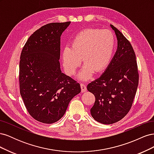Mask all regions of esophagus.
Returning a JSON list of instances; mask_svg holds the SVG:
<instances>
[{"label": "esophagus", "instance_id": "esophagus-1", "mask_svg": "<svg viewBox=\"0 0 154 154\" xmlns=\"http://www.w3.org/2000/svg\"><path fill=\"white\" fill-rule=\"evenodd\" d=\"M80 87H81V89H82V92H85L87 91V87L85 85V84L84 83H80Z\"/></svg>", "mask_w": 154, "mask_h": 154}]
</instances>
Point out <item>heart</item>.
Wrapping results in <instances>:
<instances>
[{"instance_id": "b5f03b06", "label": "heart", "mask_w": 154, "mask_h": 154, "mask_svg": "<svg viewBox=\"0 0 154 154\" xmlns=\"http://www.w3.org/2000/svg\"><path fill=\"white\" fill-rule=\"evenodd\" d=\"M115 39L110 30L86 29L80 31L71 42V48L65 47L62 51V61L65 71L74 75L82 63L85 65L78 77L89 79L95 71H103L109 66L113 55Z\"/></svg>"}]
</instances>
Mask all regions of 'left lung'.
<instances>
[{
	"label": "left lung",
	"mask_w": 154,
	"mask_h": 154,
	"mask_svg": "<svg viewBox=\"0 0 154 154\" xmlns=\"http://www.w3.org/2000/svg\"><path fill=\"white\" fill-rule=\"evenodd\" d=\"M110 26L117 36V51L104 73L87 87L95 96L91 116L105 125L118 122L128 114L139 83L136 57L132 46L116 27Z\"/></svg>",
	"instance_id": "left-lung-1"
}]
</instances>
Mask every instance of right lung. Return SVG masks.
Instances as JSON below:
<instances>
[{"label": "right lung", "mask_w": 154, "mask_h": 154, "mask_svg": "<svg viewBox=\"0 0 154 154\" xmlns=\"http://www.w3.org/2000/svg\"><path fill=\"white\" fill-rule=\"evenodd\" d=\"M70 23L42 26L29 36L21 52L20 95L31 117L43 123L61 119L70 101L81 92L80 83L60 70V36Z\"/></svg>", "instance_id": "right-lung-1"}]
</instances>
